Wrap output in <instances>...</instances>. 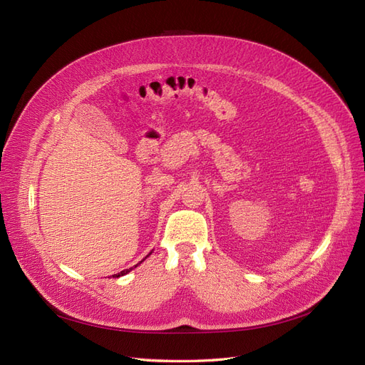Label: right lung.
Segmentation results:
<instances>
[{
	"mask_svg": "<svg viewBox=\"0 0 365 365\" xmlns=\"http://www.w3.org/2000/svg\"><path fill=\"white\" fill-rule=\"evenodd\" d=\"M138 264H140V263H138ZM133 267H137V264H135ZM130 271H132V267H129V269H125V271H121L120 274H115V275H113V277H114V278H118V277H123V275H126V274H128V272H130Z\"/></svg>",
	"mask_w": 365,
	"mask_h": 365,
	"instance_id": "add662e5",
	"label": "right lung"
}]
</instances>
